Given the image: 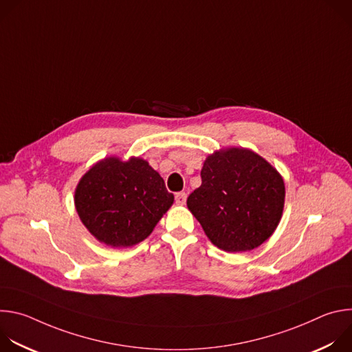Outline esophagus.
Returning <instances> with one entry per match:
<instances>
[{
  "mask_svg": "<svg viewBox=\"0 0 352 352\" xmlns=\"http://www.w3.org/2000/svg\"><path fill=\"white\" fill-rule=\"evenodd\" d=\"M186 202V193L185 192H178L175 195V204L179 206H184Z\"/></svg>",
  "mask_w": 352,
  "mask_h": 352,
  "instance_id": "obj_1",
  "label": "esophagus"
}]
</instances>
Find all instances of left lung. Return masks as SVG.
I'll return each mask as SVG.
<instances>
[{
    "label": "left lung",
    "mask_w": 352,
    "mask_h": 352,
    "mask_svg": "<svg viewBox=\"0 0 352 352\" xmlns=\"http://www.w3.org/2000/svg\"><path fill=\"white\" fill-rule=\"evenodd\" d=\"M202 185L186 200L208 238L226 252H246L277 228L285 188L283 177L252 150L231 147L210 155Z\"/></svg>",
    "instance_id": "left-lung-1"
}]
</instances>
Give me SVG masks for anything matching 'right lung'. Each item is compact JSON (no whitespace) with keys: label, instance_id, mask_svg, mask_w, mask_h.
Instances as JSON below:
<instances>
[{"label":"right lung","instance_id":"right-lung-1","mask_svg":"<svg viewBox=\"0 0 352 352\" xmlns=\"http://www.w3.org/2000/svg\"><path fill=\"white\" fill-rule=\"evenodd\" d=\"M173 202L174 195L160 174L139 157L128 162L107 157L96 163L75 190L82 223L94 238L113 248L147 238Z\"/></svg>","mask_w":352,"mask_h":352}]
</instances>
